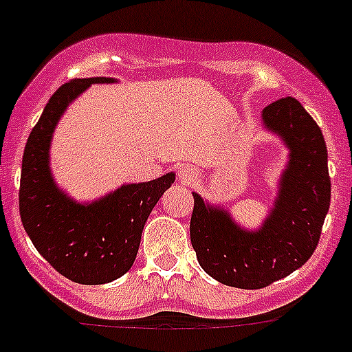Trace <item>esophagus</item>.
Segmentation results:
<instances>
[{"label":"esophagus","mask_w":352,"mask_h":352,"mask_svg":"<svg viewBox=\"0 0 352 352\" xmlns=\"http://www.w3.org/2000/svg\"><path fill=\"white\" fill-rule=\"evenodd\" d=\"M196 175V170L192 166H187V165H180L179 166V172H177V177H179L180 182H189V180L195 179Z\"/></svg>","instance_id":"esophagus-1"}]
</instances>
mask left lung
<instances>
[{"mask_svg": "<svg viewBox=\"0 0 352 352\" xmlns=\"http://www.w3.org/2000/svg\"><path fill=\"white\" fill-rule=\"evenodd\" d=\"M269 131L290 149L274 208L257 231L236 224L231 213L195 196L191 243L213 280L234 288H264L302 267L316 250L330 208L328 153L316 121L287 97L262 111Z\"/></svg>", "mask_w": 352, "mask_h": 352, "instance_id": "obj_1", "label": "left lung"}]
</instances>
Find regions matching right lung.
Returning a JSON list of instances; mask_svg holds the SVG:
<instances>
[{"label": "right lung", "instance_id": "right-lung-1", "mask_svg": "<svg viewBox=\"0 0 352 352\" xmlns=\"http://www.w3.org/2000/svg\"><path fill=\"white\" fill-rule=\"evenodd\" d=\"M113 78H78L50 97L32 128L22 157V226L43 258L81 285L118 280L133 265L147 217L175 180L170 172L156 180L124 184L91 203H78L55 184L50 144L58 120L90 85L114 83Z\"/></svg>", "mask_w": 352, "mask_h": 352}]
</instances>
